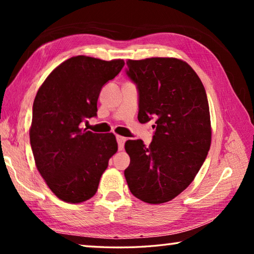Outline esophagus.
Here are the masks:
<instances>
[{"label": "esophagus", "instance_id": "esophagus-1", "mask_svg": "<svg viewBox=\"0 0 254 254\" xmlns=\"http://www.w3.org/2000/svg\"><path fill=\"white\" fill-rule=\"evenodd\" d=\"M117 141H118V145H119V150L121 151V150H123L124 148V143H126L127 139L126 137L123 136H120V135H117Z\"/></svg>", "mask_w": 254, "mask_h": 254}]
</instances>
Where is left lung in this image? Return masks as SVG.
<instances>
[{
	"label": "left lung",
	"mask_w": 254,
	"mask_h": 254,
	"mask_svg": "<svg viewBox=\"0 0 254 254\" xmlns=\"http://www.w3.org/2000/svg\"><path fill=\"white\" fill-rule=\"evenodd\" d=\"M127 76L137 89L140 123L156 120L153 139L127 140L130 165L124 170L136 198L169 201L184 191L203 166L210 147L207 95L199 77L176 58L127 60Z\"/></svg>",
	"instance_id": "8db88e82"
}]
</instances>
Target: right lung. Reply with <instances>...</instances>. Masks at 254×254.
I'll return each mask as SVG.
<instances>
[{"label":"right lung","mask_w":254,"mask_h":254,"mask_svg":"<svg viewBox=\"0 0 254 254\" xmlns=\"http://www.w3.org/2000/svg\"><path fill=\"white\" fill-rule=\"evenodd\" d=\"M123 66L121 59L69 58L47 77L34 98L30 128L34 161L51 191L67 203H81L96 194L110 158L118 151L113 133H93L80 124L97 117L102 87Z\"/></svg>","instance_id":"right-lung-1"}]
</instances>
